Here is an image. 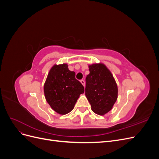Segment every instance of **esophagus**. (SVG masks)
I'll list each match as a JSON object with an SVG mask.
<instances>
[{
	"instance_id": "esophagus-1",
	"label": "esophagus",
	"mask_w": 159,
	"mask_h": 159,
	"mask_svg": "<svg viewBox=\"0 0 159 159\" xmlns=\"http://www.w3.org/2000/svg\"><path fill=\"white\" fill-rule=\"evenodd\" d=\"M80 82L81 83V84H82L84 86H85V81H84V80H81L80 81Z\"/></svg>"
}]
</instances>
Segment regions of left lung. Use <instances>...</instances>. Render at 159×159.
<instances>
[{"instance_id": "left-lung-1", "label": "left lung", "mask_w": 159, "mask_h": 159, "mask_svg": "<svg viewBox=\"0 0 159 159\" xmlns=\"http://www.w3.org/2000/svg\"><path fill=\"white\" fill-rule=\"evenodd\" d=\"M85 96L94 113L104 115L112 109L118 97V88L111 71L103 63L88 66Z\"/></svg>"}]
</instances>
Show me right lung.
Wrapping results in <instances>:
<instances>
[{
  "label": "right lung",
  "instance_id": "obj_1",
  "mask_svg": "<svg viewBox=\"0 0 159 159\" xmlns=\"http://www.w3.org/2000/svg\"><path fill=\"white\" fill-rule=\"evenodd\" d=\"M75 73L67 64H54L50 70L44 85L46 102L60 115H66L74 108L84 88L75 79Z\"/></svg>",
  "mask_w": 159,
  "mask_h": 159
}]
</instances>
